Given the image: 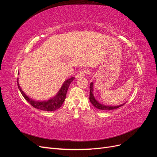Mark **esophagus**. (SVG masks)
Masks as SVG:
<instances>
[{"label":"esophagus","mask_w":157,"mask_h":157,"mask_svg":"<svg viewBox=\"0 0 157 157\" xmlns=\"http://www.w3.org/2000/svg\"><path fill=\"white\" fill-rule=\"evenodd\" d=\"M88 74V70L87 69H82L77 73V75H76V78H81L84 77L85 75Z\"/></svg>","instance_id":"esophagus-1"}]
</instances>
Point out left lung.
I'll return each instance as SVG.
<instances>
[{"instance_id": "8db88e82", "label": "left lung", "mask_w": 157, "mask_h": 157, "mask_svg": "<svg viewBox=\"0 0 157 157\" xmlns=\"http://www.w3.org/2000/svg\"><path fill=\"white\" fill-rule=\"evenodd\" d=\"M90 101L92 103V105L98 109H100V110H113V109H116L118 107H120L122 105H124V103L122 104V105H117V106H111V105H103V104H101V103H99L96 98L94 97V82H91L90 85Z\"/></svg>"}]
</instances>
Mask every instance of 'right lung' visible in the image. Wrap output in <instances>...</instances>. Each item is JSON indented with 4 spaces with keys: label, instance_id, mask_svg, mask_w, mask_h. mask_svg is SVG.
<instances>
[{
    "label": "right lung",
    "instance_id": "obj_1",
    "mask_svg": "<svg viewBox=\"0 0 157 157\" xmlns=\"http://www.w3.org/2000/svg\"><path fill=\"white\" fill-rule=\"evenodd\" d=\"M18 72V75H19ZM75 79V77H71L70 78H68L62 84V86L59 89V92L57 93L56 95L52 98L49 99L48 100L46 101H35L34 99H32L29 96H27V95L24 93V92L21 90L20 84L18 82V78L17 80V86L20 91L21 92L22 96L24 97V98L26 100L29 102L31 105L36 109H39L40 110L42 111H54L58 109L62 105L63 103L64 102L65 98H66V94H67V90L69 88V86L70 84L72 82L73 80Z\"/></svg>",
    "mask_w": 157,
    "mask_h": 157
}]
</instances>
